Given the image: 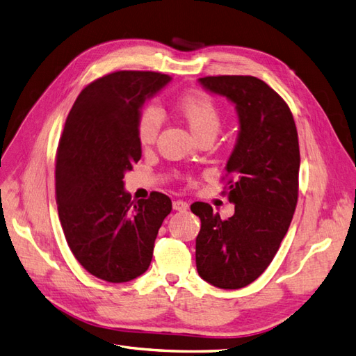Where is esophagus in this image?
<instances>
[{
  "instance_id": "1",
  "label": "esophagus",
  "mask_w": 356,
  "mask_h": 356,
  "mask_svg": "<svg viewBox=\"0 0 356 356\" xmlns=\"http://www.w3.org/2000/svg\"><path fill=\"white\" fill-rule=\"evenodd\" d=\"M188 207H189V204L186 202H184V200H175V202H172V209L177 212H185V211H188Z\"/></svg>"
}]
</instances>
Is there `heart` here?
<instances>
[{
  "label": "heart",
  "mask_w": 356,
  "mask_h": 356,
  "mask_svg": "<svg viewBox=\"0 0 356 356\" xmlns=\"http://www.w3.org/2000/svg\"><path fill=\"white\" fill-rule=\"evenodd\" d=\"M177 114L184 118L197 140L215 138L222 126V111L215 99L202 90H191L175 100ZM162 127V115L153 105L144 106L136 115L135 135L143 147L156 141Z\"/></svg>",
  "instance_id": "1"
}]
</instances>
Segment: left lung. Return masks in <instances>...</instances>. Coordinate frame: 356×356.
I'll use <instances>...</instances> for the list:
<instances>
[{
	"label": "left lung",
	"instance_id": "8db88e82",
	"mask_svg": "<svg viewBox=\"0 0 356 356\" xmlns=\"http://www.w3.org/2000/svg\"><path fill=\"white\" fill-rule=\"evenodd\" d=\"M200 83L236 104L241 132L222 177V195L234 203V215L221 220L211 204H191L202 221L197 270L216 287L241 289L270 265L293 218L300 162L296 124L286 100L256 76H204Z\"/></svg>",
	"mask_w": 356,
	"mask_h": 356
}]
</instances>
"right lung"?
Wrapping results in <instances>:
<instances>
[{
    "instance_id": "right-lung-1",
    "label": "right lung",
    "mask_w": 356,
    "mask_h": 356,
    "mask_svg": "<svg viewBox=\"0 0 356 356\" xmlns=\"http://www.w3.org/2000/svg\"><path fill=\"white\" fill-rule=\"evenodd\" d=\"M170 76L118 70L90 83L66 118L56 156L58 218L69 248L88 273L108 282L131 281L149 269L154 239L171 200L150 193L131 200L124 171L141 158L135 120L144 100Z\"/></svg>"
}]
</instances>
